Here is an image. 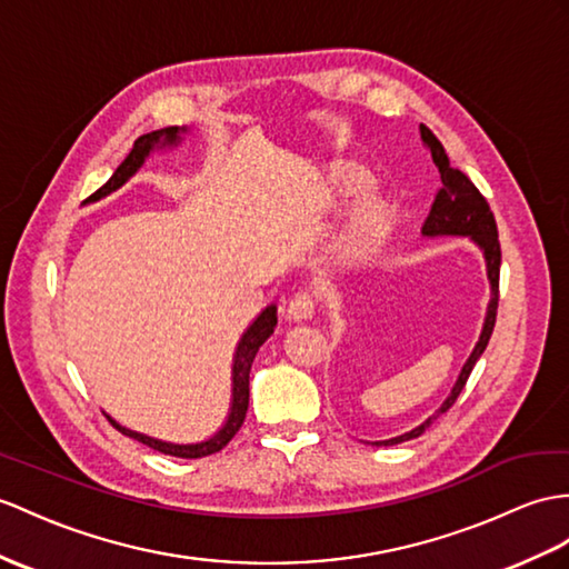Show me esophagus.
Listing matches in <instances>:
<instances>
[{"mask_svg":"<svg viewBox=\"0 0 569 569\" xmlns=\"http://www.w3.org/2000/svg\"><path fill=\"white\" fill-rule=\"evenodd\" d=\"M287 313L292 321H309L316 313V299L311 292H297L292 299H289V307Z\"/></svg>","mask_w":569,"mask_h":569,"instance_id":"esophagus-1","label":"esophagus"}]
</instances>
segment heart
Listing matches in <instances>:
<instances>
[{
  "label": "heart",
  "mask_w": 569,
  "mask_h": 569,
  "mask_svg": "<svg viewBox=\"0 0 569 569\" xmlns=\"http://www.w3.org/2000/svg\"><path fill=\"white\" fill-rule=\"evenodd\" d=\"M338 190L342 192V196H352V192L362 190V178L348 176V178H345L342 183L338 186ZM386 219H389V210H386V207H383L381 202L367 204L365 210H359L357 217L352 219L348 237H345V246L350 248V246H359V243L369 241V239L373 237V233H377V231L383 227Z\"/></svg>",
  "instance_id": "b5f03b06"
}]
</instances>
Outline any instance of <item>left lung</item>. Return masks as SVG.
Wrapping results in <instances>:
<instances>
[{
    "label": "left lung",
    "mask_w": 569,
    "mask_h": 569,
    "mask_svg": "<svg viewBox=\"0 0 569 569\" xmlns=\"http://www.w3.org/2000/svg\"><path fill=\"white\" fill-rule=\"evenodd\" d=\"M420 132H422L425 144L429 147V151H432V159L437 163L439 178H441V190L437 192L432 210H429V217L425 219L422 237L425 239L459 237V239H468L470 243H473L485 262V277H488V284H490V299H488V307H485V318H482L478 342L473 345V350H470L468 359L459 371V379L453 381L451 391L445 400H441V406L432 415H429L425 422L412 427L410 432L391 437V439L371 441L373 447H396V445H403V441L418 439L425 429L439 418V415H445L453 406V400L459 398V393L463 391L470 371H473L480 355L485 352V348H488L492 328H495L497 299H500L497 297V287H500V258L502 256H500V241H497V224H495V217L490 212V204L480 196L478 188L470 183V178L463 171L453 169L445 147H441V142L432 134V130L420 124Z\"/></svg>",
    "instance_id": "1"
}]
</instances>
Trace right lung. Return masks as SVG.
Listing matches in <instances>:
<instances>
[{
	"instance_id": "add662e5",
	"label": "right lung",
	"mask_w": 569,
	"mask_h": 569,
	"mask_svg": "<svg viewBox=\"0 0 569 569\" xmlns=\"http://www.w3.org/2000/svg\"><path fill=\"white\" fill-rule=\"evenodd\" d=\"M188 134H192L190 128H161V130L142 134L140 140L134 142L128 159H124L116 169V173L110 176L108 183L103 188L96 190L87 202H99V200L108 198L110 192L120 190L137 171L142 169L144 161L151 154H163V151L178 149L180 144L186 142ZM274 326H277V303H268V307L253 318L251 326H248L241 332V338L237 342V350H233V359H231V400H229V412H227L224 422H221V427L217 429L212 437H207L202 441H190V445H178V441H166V439L151 437V435H144V432H137V429L124 427L116 418H110V415L103 410L106 418L124 437L142 441V445L157 449L161 453L178 456V459H202V456H210V453L221 451V449L229 445L231 437L239 432V427L246 420L248 393H251V389H248V379H251V365H253V359H256V355L260 350V345L266 342L274 332Z\"/></svg>"
}]
</instances>
